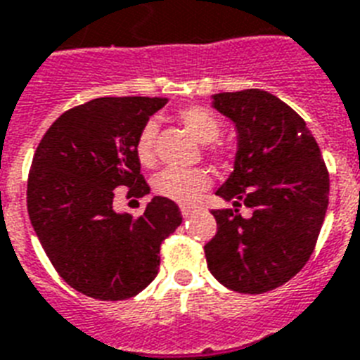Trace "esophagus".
<instances>
[{
  "instance_id": "esophagus-1",
  "label": "esophagus",
  "mask_w": 360,
  "mask_h": 360,
  "mask_svg": "<svg viewBox=\"0 0 360 360\" xmlns=\"http://www.w3.org/2000/svg\"><path fill=\"white\" fill-rule=\"evenodd\" d=\"M180 212H182V215L187 219V217H191L193 213H195V206H182L180 207Z\"/></svg>"
}]
</instances>
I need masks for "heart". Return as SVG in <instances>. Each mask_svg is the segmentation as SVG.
<instances>
[{
	"label": "heart",
	"instance_id": "obj_1",
	"mask_svg": "<svg viewBox=\"0 0 360 360\" xmlns=\"http://www.w3.org/2000/svg\"><path fill=\"white\" fill-rule=\"evenodd\" d=\"M178 120L200 143H210L206 147V153L213 160H217V162L224 160V153L221 150V147L212 143L221 136L222 130V124L217 120V115H213L210 110L202 108V106H186L178 112ZM156 132H158L156 123L147 121L136 138L134 153L143 167H154V163H156V153H154ZM210 184H212V178H210L207 171L200 167H169L160 171L153 178L154 193L163 198L178 202V204H193L210 187Z\"/></svg>",
	"mask_w": 360,
	"mask_h": 360
}]
</instances>
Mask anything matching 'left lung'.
Returning a JSON list of instances; mask_svg holds the SVG:
<instances>
[{
	"mask_svg": "<svg viewBox=\"0 0 360 360\" xmlns=\"http://www.w3.org/2000/svg\"><path fill=\"white\" fill-rule=\"evenodd\" d=\"M213 106L236 123L239 150L217 191L233 207L212 212L217 233L204 246L207 269L236 292H269L313 254L328 212V167L305 121L276 95L226 91L213 95ZM240 205L251 215L240 216Z\"/></svg>",
	"mask_w": 360,
	"mask_h": 360,
	"instance_id": "1",
	"label": "left lung"
}]
</instances>
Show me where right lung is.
Segmentation results:
<instances>
[{"label":"right lung","mask_w":360,"mask_h":360,"mask_svg":"<svg viewBox=\"0 0 360 360\" xmlns=\"http://www.w3.org/2000/svg\"><path fill=\"white\" fill-rule=\"evenodd\" d=\"M167 99L99 97L68 110L32 156L27 212L62 280L95 300L136 296L156 278L160 246L182 222L173 200L154 197L139 217L114 212V189L141 198L150 187L134 145Z\"/></svg>","instance_id":"1"}]
</instances>
